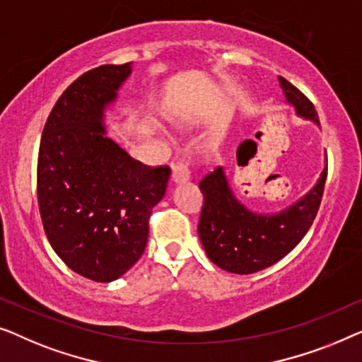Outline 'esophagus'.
<instances>
[{
	"mask_svg": "<svg viewBox=\"0 0 362 362\" xmlns=\"http://www.w3.org/2000/svg\"><path fill=\"white\" fill-rule=\"evenodd\" d=\"M190 169L192 162L190 160H177L174 165H172V180L175 183H185L190 179Z\"/></svg>",
	"mask_w": 362,
	"mask_h": 362,
	"instance_id": "34e87169",
	"label": "esophagus"
}]
</instances>
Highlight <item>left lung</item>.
I'll use <instances>...</instances> for the list:
<instances>
[{
  "instance_id": "8db88e82",
  "label": "left lung",
  "mask_w": 362,
  "mask_h": 362,
  "mask_svg": "<svg viewBox=\"0 0 362 362\" xmlns=\"http://www.w3.org/2000/svg\"><path fill=\"white\" fill-rule=\"evenodd\" d=\"M285 98L295 106L298 116L320 124L312 101L284 77H279ZM328 165L317 185L297 203L277 215H259L249 211L233 195L230 183L218 167L200 182L205 197L198 236L206 256L223 271L233 274H254L262 271L292 251L313 225L322 203Z\"/></svg>"
}]
</instances>
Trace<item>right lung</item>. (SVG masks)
I'll list each match as a JSON object with an SVG mask.
<instances>
[{
  "instance_id": "add662e5",
  "label": "right lung",
  "mask_w": 362,
  "mask_h": 362,
  "mask_svg": "<svg viewBox=\"0 0 362 362\" xmlns=\"http://www.w3.org/2000/svg\"><path fill=\"white\" fill-rule=\"evenodd\" d=\"M129 75L131 62L78 77L50 111L39 147L44 231L55 254L95 282L116 281L139 261L170 177L169 165H144L105 134V108Z\"/></svg>"
}]
</instances>
